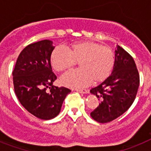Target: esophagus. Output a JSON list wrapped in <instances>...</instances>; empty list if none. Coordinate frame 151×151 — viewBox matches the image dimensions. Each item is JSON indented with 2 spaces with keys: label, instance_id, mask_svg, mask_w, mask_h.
Returning a JSON list of instances; mask_svg holds the SVG:
<instances>
[{
  "label": "esophagus",
  "instance_id": "1",
  "mask_svg": "<svg viewBox=\"0 0 151 151\" xmlns=\"http://www.w3.org/2000/svg\"><path fill=\"white\" fill-rule=\"evenodd\" d=\"M75 91H78V92H79V93H88V91L86 89H76Z\"/></svg>",
  "mask_w": 151,
  "mask_h": 151
}]
</instances>
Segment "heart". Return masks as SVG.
<instances>
[{"mask_svg":"<svg viewBox=\"0 0 151 151\" xmlns=\"http://www.w3.org/2000/svg\"><path fill=\"white\" fill-rule=\"evenodd\" d=\"M67 52L55 48L50 55V64L57 72L71 70L79 63V70L68 73L62 83L71 88H81L93 81H104L114 66V54L111 47L93 41H79L66 47Z\"/></svg>","mask_w":151,"mask_h":151,"instance_id":"heart-1","label":"heart"}]
</instances>
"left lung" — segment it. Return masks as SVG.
<instances>
[{
	"label": "left lung",
	"mask_w": 151,
	"mask_h": 151,
	"mask_svg": "<svg viewBox=\"0 0 151 151\" xmlns=\"http://www.w3.org/2000/svg\"><path fill=\"white\" fill-rule=\"evenodd\" d=\"M140 84V76L134 59L121 47L116 46L112 73L103 83L91 90L101 101L91 113L99 123H107L126 112L134 103Z\"/></svg>",
	"instance_id": "8db88e82"
}]
</instances>
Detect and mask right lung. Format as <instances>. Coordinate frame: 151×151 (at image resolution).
<instances>
[{
    "instance_id": "obj_1",
    "label": "right lung",
    "mask_w": 151,
    "mask_h": 151,
    "mask_svg": "<svg viewBox=\"0 0 151 151\" xmlns=\"http://www.w3.org/2000/svg\"><path fill=\"white\" fill-rule=\"evenodd\" d=\"M52 44L51 40H44L27 45L17 58L12 73L20 103L31 114L42 120L58 116L66 96L71 91L53 85L57 76L50 64L54 49Z\"/></svg>"
}]
</instances>
